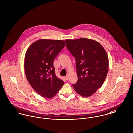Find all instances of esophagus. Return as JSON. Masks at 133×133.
Returning <instances> with one entry per match:
<instances>
[{
  "label": "esophagus",
  "instance_id": "obj_1",
  "mask_svg": "<svg viewBox=\"0 0 133 133\" xmlns=\"http://www.w3.org/2000/svg\"><path fill=\"white\" fill-rule=\"evenodd\" d=\"M65 79H66V80H68V79H69V77H68V75L66 76L65 77Z\"/></svg>",
  "mask_w": 133,
  "mask_h": 133
}]
</instances>
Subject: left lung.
I'll use <instances>...</instances> for the list:
<instances>
[{"instance_id": "left-lung-1", "label": "left lung", "mask_w": 133, "mask_h": 133, "mask_svg": "<svg viewBox=\"0 0 133 133\" xmlns=\"http://www.w3.org/2000/svg\"><path fill=\"white\" fill-rule=\"evenodd\" d=\"M65 43L76 62L78 80L73 87L81 96L89 97L106 79L109 65L106 51L97 41L87 38L66 39Z\"/></svg>"}]
</instances>
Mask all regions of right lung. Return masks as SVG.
<instances>
[{
  "mask_svg": "<svg viewBox=\"0 0 133 133\" xmlns=\"http://www.w3.org/2000/svg\"><path fill=\"white\" fill-rule=\"evenodd\" d=\"M65 45L63 40L40 39L27 49L24 62L26 78L33 89L44 97H53L64 84L55 75L53 62Z\"/></svg>",
  "mask_w": 133,
  "mask_h": 133,
  "instance_id": "right-lung-1",
  "label": "right lung"
}]
</instances>
